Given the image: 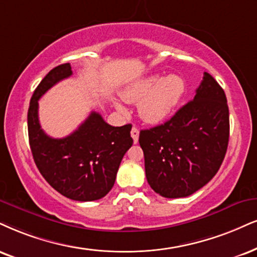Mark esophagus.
Here are the masks:
<instances>
[{"label":"esophagus","mask_w":257,"mask_h":257,"mask_svg":"<svg viewBox=\"0 0 257 257\" xmlns=\"http://www.w3.org/2000/svg\"><path fill=\"white\" fill-rule=\"evenodd\" d=\"M131 137H132V139H134L135 144H137L138 143V138H139V131H138L137 127H132Z\"/></svg>","instance_id":"1"}]
</instances>
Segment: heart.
<instances>
[{"instance_id":"obj_1","label":"heart","mask_w":257,"mask_h":257,"mask_svg":"<svg viewBox=\"0 0 257 257\" xmlns=\"http://www.w3.org/2000/svg\"><path fill=\"white\" fill-rule=\"evenodd\" d=\"M185 81L179 75H151L134 82L121 91L127 102H139V116L148 123H160L166 120L185 93ZM116 108H123L116 103Z\"/></svg>"}]
</instances>
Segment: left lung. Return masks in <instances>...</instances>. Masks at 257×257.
Instances as JSON below:
<instances>
[{
    "instance_id": "left-lung-1",
    "label": "left lung",
    "mask_w": 257,
    "mask_h": 257,
    "mask_svg": "<svg viewBox=\"0 0 257 257\" xmlns=\"http://www.w3.org/2000/svg\"><path fill=\"white\" fill-rule=\"evenodd\" d=\"M229 132L225 93L204 72L193 100L162 125L139 134L149 185L164 198L195 193L219 170Z\"/></svg>"
}]
</instances>
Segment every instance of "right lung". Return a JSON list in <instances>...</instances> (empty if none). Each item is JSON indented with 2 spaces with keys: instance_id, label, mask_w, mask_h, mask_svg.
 <instances>
[{
  "instance_id": "add662e5",
  "label": "right lung",
  "mask_w": 257,
  "mask_h": 257,
  "mask_svg": "<svg viewBox=\"0 0 257 257\" xmlns=\"http://www.w3.org/2000/svg\"><path fill=\"white\" fill-rule=\"evenodd\" d=\"M71 75L70 64H61L36 88L27 114L28 139L34 162L51 187L71 200L94 201L112 189L123 155L134 144L132 125L114 127L99 113L91 112L68 137L47 136L38 118V100Z\"/></svg>"
}]
</instances>
